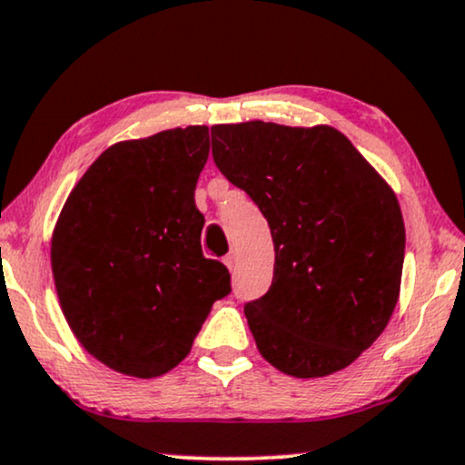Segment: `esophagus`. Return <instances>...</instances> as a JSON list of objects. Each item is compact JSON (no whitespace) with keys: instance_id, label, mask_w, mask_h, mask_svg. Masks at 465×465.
Returning <instances> with one entry per match:
<instances>
[{"instance_id":"1","label":"esophagus","mask_w":465,"mask_h":465,"mask_svg":"<svg viewBox=\"0 0 465 465\" xmlns=\"http://www.w3.org/2000/svg\"><path fill=\"white\" fill-rule=\"evenodd\" d=\"M223 262H225V266L229 270H233V266H236V252H229V255Z\"/></svg>"}]
</instances>
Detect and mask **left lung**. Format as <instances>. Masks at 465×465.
Masks as SVG:
<instances>
[{"label":"left lung","mask_w":465,"mask_h":465,"mask_svg":"<svg viewBox=\"0 0 465 465\" xmlns=\"http://www.w3.org/2000/svg\"><path fill=\"white\" fill-rule=\"evenodd\" d=\"M213 156L272 233V285L244 307L260 354L293 378L345 369L399 301L405 227L395 193L324 124H216Z\"/></svg>","instance_id":"1"}]
</instances>
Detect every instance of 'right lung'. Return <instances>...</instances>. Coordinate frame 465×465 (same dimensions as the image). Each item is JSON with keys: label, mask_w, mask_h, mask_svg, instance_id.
Returning a JSON list of instances; mask_svg holds the SVG:
<instances>
[{"label": "right lung", "mask_w": 465, "mask_h": 465, "mask_svg": "<svg viewBox=\"0 0 465 465\" xmlns=\"http://www.w3.org/2000/svg\"><path fill=\"white\" fill-rule=\"evenodd\" d=\"M208 126L120 141L76 182L51 238V268L70 331L133 378L172 371L216 301L232 292L202 252L195 186Z\"/></svg>", "instance_id": "add662e5"}]
</instances>
